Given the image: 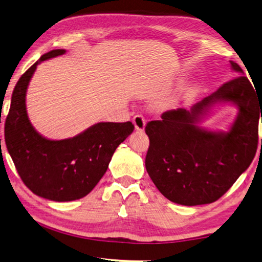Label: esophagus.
Here are the masks:
<instances>
[{"label":"esophagus","mask_w":262,"mask_h":262,"mask_svg":"<svg viewBox=\"0 0 262 262\" xmlns=\"http://www.w3.org/2000/svg\"><path fill=\"white\" fill-rule=\"evenodd\" d=\"M132 122L135 124L136 130L143 131L145 128V124H146V119H145L143 115H136L134 119H132Z\"/></svg>","instance_id":"1"}]
</instances>
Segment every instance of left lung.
<instances>
[{"label": "left lung", "mask_w": 262, "mask_h": 262, "mask_svg": "<svg viewBox=\"0 0 262 262\" xmlns=\"http://www.w3.org/2000/svg\"><path fill=\"white\" fill-rule=\"evenodd\" d=\"M231 64L233 70L240 72L238 77L224 83L191 111H166L162 119L151 120L145 126L150 139L145 167L159 192L173 203L186 206L214 203L254 159L262 97L238 64ZM219 99L239 107L230 132L219 134L196 128L198 116Z\"/></svg>", "instance_id": "1"}]
</instances>
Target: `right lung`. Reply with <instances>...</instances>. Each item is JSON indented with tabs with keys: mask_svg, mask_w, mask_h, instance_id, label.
I'll return each mask as SVG.
<instances>
[{
	"mask_svg": "<svg viewBox=\"0 0 262 262\" xmlns=\"http://www.w3.org/2000/svg\"><path fill=\"white\" fill-rule=\"evenodd\" d=\"M56 49L43 55L16 84L5 124L8 152L24 185L36 195L54 201L80 199L94 190L106 172L112 155L135 125L98 123L70 139H46L34 130L26 110V92L37 64L63 55Z\"/></svg>",
	"mask_w": 262,
	"mask_h": 262,
	"instance_id": "obj_1",
	"label": "right lung"
}]
</instances>
